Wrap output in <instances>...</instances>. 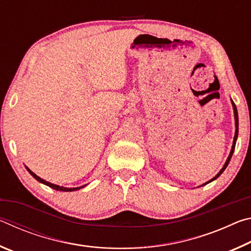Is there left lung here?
Segmentation results:
<instances>
[{"mask_svg": "<svg viewBox=\"0 0 251 251\" xmlns=\"http://www.w3.org/2000/svg\"><path fill=\"white\" fill-rule=\"evenodd\" d=\"M231 103H232V108H233V114H235V124H236V131H235V137H233V143H232V147H231V151H230V154H229V156H228V158H227V160H226V163H225V165H224V167L220 169V172L217 174V175H216L214 178H212V179H210L209 181L208 182H210V181H212V180H215L216 178H218L220 175H222L223 174V172L225 171V169H226V167L228 166V164H229V161H230V159H231V156H232V154H233V151H235V146H236V141H237V137H238V112H237V107H236V105H235V103H233V101L231 100ZM208 182H206V184H208Z\"/></svg>", "mask_w": 251, "mask_h": 251, "instance_id": "8db88e82", "label": "left lung"}]
</instances>
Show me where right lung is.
<instances>
[{
	"instance_id": "right-lung-1",
	"label": "right lung",
	"mask_w": 251,
	"mask_h": 251,
	"mask_svg": "<svg viewBox=\"0 0 251 251\" xmlns=\"http://www.w3.org/2000/svg\"><path fill=\"white\" fill-rule=\"evenodd\" d=\"M25 168L27 169V172H28L29 174H31V175H32L34 178H35V179H36L37 181H40V182H42V184L49 186V187H50V188H53V189H55V190H59V192H74V190H77V189L83 188V187L85 186V185H84V186H82V187H74V188H66V187H63V186H58V185L50 184V182L46 181V180H44V179H42L41 177L35 175V174H34V173L31 171V169L27 168L26 166H25Z\"/></svg>"
}]
</instances>
